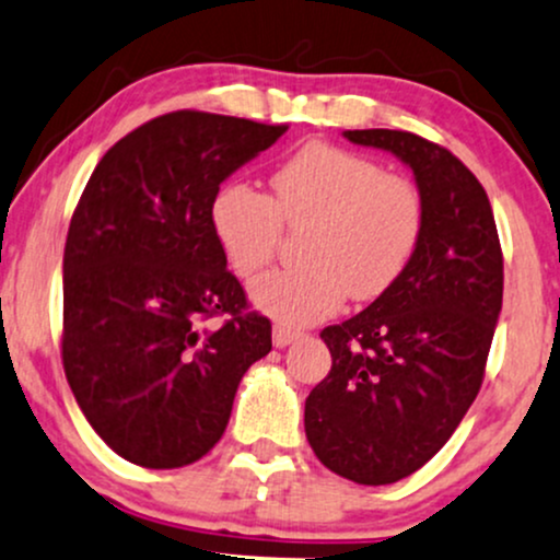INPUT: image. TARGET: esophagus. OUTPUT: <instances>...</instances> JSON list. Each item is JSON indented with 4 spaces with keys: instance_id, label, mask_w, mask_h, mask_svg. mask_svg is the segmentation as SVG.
<instances>
[{
    "instance_id": "obj_1",
    "label": "esophagus",
    "mask_w": 560,
    "mask_h": 560,
    "mask_svg": "<svg viewBox=\"0 0 560 560\" xmlns=\"http://www.w3.org/2000/svg\"><path fill=\"white\" fill-rule=\"evenodd\" d=\"M298 337H300V331L287 329V326H273V345H276V347L292 345Z\"/></svg>"
}]
</instances>
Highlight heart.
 <instances>
[{
    "label": "heart",
    "mask_w": 560,
    "mask_h": 560,
    "mask_svg": "<svg viewBox=\"0 0 560 560\" xmlns=\"http://www.w3.org/2000/svg\"><path fill=\"white\" fill-rule=\"evenodd\" d=\"M210 226L234 273L253 276L273 258L281 226L307 229L302 266L249 284V302L281 326H311L347 294L374 300L400 279L423 229V202L408 178L331 144H307L271 178V197L229 182L210 202Z\"/></svg>",
    "instance_id": "obj_1"
}]
</instances>
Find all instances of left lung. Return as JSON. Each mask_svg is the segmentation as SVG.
<instances>
[{"label":"left lung","mask_w":560,"mask_h":560,"mask_svg":"<svg viewBox=\"0 0 560 560\" xmlns=\"http://www.w3.org/2000/svg\"><path fill=\"white\" fill-rule=\"evenodd\" d=\"M413 171L419 247L365 311L320 331L331 371L305 400L329 471L392 485L432 460L477 400L503 307V253L485 186L445 147L389 128L345 131Z\"/></svg>","instance_id":"8db88e82"}]
</instances>
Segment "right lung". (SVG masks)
<instances>
[{
  "label": "right lung",
  "instance_id": "obj_1",
  "mask_svg": "<svg viewBox=\"0 0 560 560\" xmlns=\"http://www.w3.org/2000/svg\"><path fill=\"white\" fill-rule=\"evenodd\" d=\"M287 126L178 110L96 163L62 258V365L75 402L120 458L189 466L210 453L271 320L247 298L210 226L221 184ZM229 315L208 330L203 320Z\"/></svg>",
  "mask_w": 560,
  "mask_h": 560
}]
</instances>
